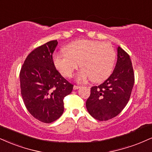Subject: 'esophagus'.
I'll return each mask as SVG.
<instances>
[{
	"label": "esophagus",
	"mask_w": 152,
	"mask_h": 152,
	"mask_svg": "<svg viewBox=\"0 0 152 152\" xmlns=\"http://www.w3.org/2000/svg\"><path fill=\"white\" fill-rule=\"evenodd\" d=\"M80 88V86H76V85H74V90H77V89Z\"/></svg>",
	"instance_id": "obj_1"
}]
</instances>
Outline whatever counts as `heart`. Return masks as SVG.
<instances>
[{
	"instance_id": "b5f03b06",
	"label": "heart",
	"mask_w": 152,
	"mask_h": 152,
	"mask_svg": "<svg viewBox=\"0 0 152 152\" xmlns=\"http://www.w3.org/2000/svg\"><path fill=\"white\" fill-rule=\"evenodd\" d=\"M64 52L54 54V64L66 77H71L80 64L83 69L77 77L80 82L89 78L94 83L105 80L112 72L115 60V52L112 45L95 40L73 42L65 47Z\"/></svg>"
}]
</instances>
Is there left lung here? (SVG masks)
<instances>
[{
	"mask_svg": "<svg viewBox=\"0 0 152 152\" xmlns=\"http://www.w3.org/2000/svg\"><path fill=\"white\" fill-rule=\"evenodd\" d=\"M134 83V70L129 54L118 47L113 74L103 83L91 88L86 103L88 112L99 121L116 117L128 103Z\"/></svg>",
	"mask_w": 152,
	"mask_h": 152,
	"instance_id": "8db88e82",
	"label": "left lung"
}]
</instances>
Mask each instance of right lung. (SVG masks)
<instances>
[{
    "instance_id": "1",
    "label": "right lung",
    "mask_w": 152,
    "mask_h": 152,
    "mask_svg": "<svg viewBox=\"0 0 152 152\" xmlns=\"http://www.w3.org/2000/svg\"><path fill=\"white\" fill-rule=\"evenodd\" d=\"M57 40L48 42L31 52L20 72L21 95L29 113L40 122L51 123L64 113V98L74 85L56 70L52 54Z\"/></svg>"
}]
</instances>
